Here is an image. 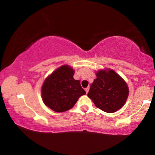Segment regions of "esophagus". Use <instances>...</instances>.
I'll return each mask as SVG.
<instances>
[{"mask_svg": "<svg viewBox=\"0 0 155 155\" xmlns=\"http://www.w3.org/2000/svg\"><path fill=\"white\" fill-rule=\"evenodd\" d=\"M89 90H90V87H87V88H85V91H86V93H88V91H89Z\"/></svg>", "mask_w": 155, "mask_h": 155, "instance_id": "obj_1", "label": "esophagus"}]
</instances>
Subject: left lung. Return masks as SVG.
<instances>
[{
    "label": "left lung",
    "mask_w": 155,
    "mask_h": 155,
    "mask_svg": "<svg viewBox=\"0 0 155 155\" xmlns=\"http://www.w3.org/2000/svg\"><path fill=\"white\" fill-rule=\"evenodd\" d=\"M128 87L125 81L113 70L96 72V78L90 86L87 96L97 108L107 113L121 109L127 101Z\"/></svg>",
    "instance_id": "left-lung-1"
}]
</instances>
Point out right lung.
<instances>
[{
	"label": "right lung",
	"instance_id": "1",
	"mask_svg": "<svg viewBox=\"0 0 155 155\" xmlns=\"http://www.w3.org/2000/svg\"><path fill=\"white\" fill-rule=\"evenodd\" d=\"M74 71L69 65L59 67L47 77L41 87L44 104L55 112H64L74 107L86 92L80 81L73 78Z\"/></svg>",
	"mask_w": 155,
	"mask_h": 155
}]
</instances>
